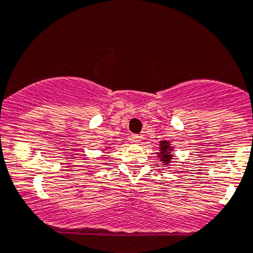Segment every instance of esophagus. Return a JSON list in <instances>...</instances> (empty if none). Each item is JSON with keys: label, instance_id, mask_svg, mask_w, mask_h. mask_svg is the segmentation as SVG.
I'll use <instances>...</instances> for the list:
<instances>
[{"label": "esophagus", "instance_id": "obj_1", "mask_svg": "<svg viewBox=\"0 0 253 253\" xmlns=\"http://www.w3.org/2000/svg\"><path fill=\"white\" fill-rule=\"evenodd\" d=\"M141 138H143V136L140 134H132L129 136V140L132 141V143H139V141L141 140Z\"/></svg>", "mask_w": 253, "mask_h": 253}]
</instances>
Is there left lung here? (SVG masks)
Segmentation results:
<instances>
[{"label": "left lung", "instance_id": "1", "mask_svg": "<svg viewBox=\"0 0 253 253\" xmlns=\"http://www.w3.org/2000/svg\"><path fill=\"white\" fill-rule=\"evenodd\" d=\"M159 146H161V152H158V155L159 158H161V162L163 163V165L169 164L171 159H172V155H171L172 147L170 146V143H168V141H161Z\"/></svg>", "mask_w": 253, "mask_h": 253}]
</instances>
